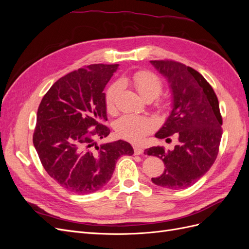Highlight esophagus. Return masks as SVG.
I'll use <instances>...</instances> for the list:
<instances>
[{
  "instance_id": "1",
  "label": "esophagus",
  "mask_w": 249,
  "mask_h": 249,
  "mask_svg": "<svg viewBox=\"0 0 249 249\" xmlns=\"http://www.w3.org/2000/svg\"><path fill=\"white\" fill-rule=\"evenodd\" d=\"M143 153V149L139 146H134V154L135 155H141Z\"/></svg>"
}]
</instances>
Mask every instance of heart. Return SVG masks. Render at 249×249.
<instances>
[{"instance_id": "b5f03b06", "label": "heart", "mask_w": 249, "mask_h": 249, "mask_svg": "<svg viewBox=\"0 0 249 249\" xmlns=\"http://www.w3.org/2000/svg\"><path fill=\"white\" fill-rule=\"evenodd\" d=\"M132 82L138 92L144 97H157L162 92L163 83L160 78L149 71H138L132 76ZM123 89L120 81L113 82L105 94V104L108 112L116 109L117 97ZM155 129V122L149 117L136 114H125L115 123V130L120 137L132 142H139Z\"/></svg>"}]
</instances>
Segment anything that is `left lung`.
<instances>
[{
    "mask_svg": "<svg viewBox=\"0 0 249 249\" xmlns=\"http://www.w3.org/2000/svg\"><path fill=\"white\" fill-rule=\"evenodd\" d=\"M150 63L167 78L172 92V111L156 137L167 140L175 135L178 140L172 150L163 146L145 149L146 155L159 157L166 168L152 180L168 189H185L211 168L219 152V103L212 86L192 67L175 60H152Z\"/></svg>",
    "mask_w": 249,
    "mask_h": 249,
    "instance_id": "obj_1",
    "label": "left lung"
}]
</instances>
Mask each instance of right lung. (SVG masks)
<instances>
[{
	"label": "right lung",
	"instance_id": "1",
	"mask_svg": "<svg viewBox=\"0 0 249 249\" xmlns=\"http://www.w3.org/2000/svg\"><path fill=\"white\" fill-rule=\"evenodd\" d=\"M118 64H90L65 74L44 94L37 111L33 144L43 168L64 189L77 194L106 185L120 156L134 154L129 142L97 145L107 137L104 89Z\"/></svg>",
	"mask_w": 249,
	"mask_h": 249
}]
</instances>
